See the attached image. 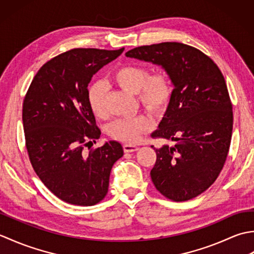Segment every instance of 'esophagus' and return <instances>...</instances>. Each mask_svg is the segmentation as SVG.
<instances>
[{
    "label": "esophagus",
    "instance_id": "obj_1",
    "mask_svg": "<svg viewBox=\"0 0 254 254\" xmlns=\"http://www.w3.org/2000/svg\"><path fill=\"white\" fill-rule=\"evenodd\" d=\"M138 147L135 146V145H131V144H124L123 145V150L126 153H132V152H135L137 150Z\"/></svg>",
    "mask_w": 254,
    "mask_h": 254
}]
</instances>
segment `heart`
I'll list each match as a JSON object with an SVG mask.
<instances>
[{
    "label": "heart",
    "mask_w": 254,
    "mask_h": 254,
    "mask_svg": "<svg viewBox=\"0 0 254 254\" xmlns=\"http://www.w3.org/2000/svg\"><path fill=\"white\" fill-rule=\"evenodd\" d=\"M111 78L122 89L136 94L139 104L155 115H159L166 109L174 94V80L166 69L149 73V69L142 64L128 63L119 66L112 73ZM88 104L97 118L105 119L109 115L107 87L104 83L97 82L90 86ZM153 127V118L147 113H142L134 118L112 122L109 126V134L118 141L135 143Z\"/></svg>",
    "instance_id": "heart-1"
}]
</instances>
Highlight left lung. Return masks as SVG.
I'll use <instances>...</instances> for the list:
<instances>
[{
    "label": "left lung",
    "mask_w": 254,
    "mask_h": 254,
    "mask_svg": "<svg viewBox=\"0 0 254 254\" xmlns=\"http://www.w3.org/2000/svg\"><path fill=\"white\" fill-rule=\"evenodd\" d=\"M126 56L161 65L175 85L152 137L176 145L152 146L157 156L150 170L154 186L175 202L196 197L217 179L229 152L234 116L224 75L205 53L181 42L141 46Z\"/></svg>",
    "instance_id": "left-lung-1"
}]
</instances>
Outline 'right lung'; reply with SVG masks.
I'll return each mask as SVG.
<instances>
[{"label":"right lung","instance_id":"obj_1","mask_svg":"<svg viewBox=\"0 0 254 254\" xmlns=\"http://www.w3.org/2000/svg\"><path fill=\"white\" fill-rule=\"evenodd\" d=\"M123 50L63 52L40 67L26 93L23 126L30 164L42 183L66 203L91 206L102 201L112 166L123 156L116 141L85 152L100 137L88 84Z\"/></svg>","mask_w":254,"mask_h":254}]
</instances>
